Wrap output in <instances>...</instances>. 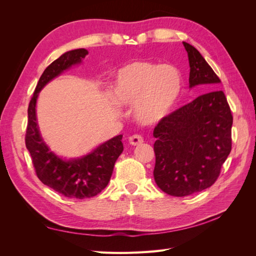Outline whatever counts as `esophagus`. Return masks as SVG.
Instances as JSON below:
<instances>
[{
  "label": "esophagus",
  "mask_w": 256,
  "mask_h": 256,
  "mask_svg": "<svg viewBox=\"0 0 256 256\" xmlns=\"http://www.w3.org/2000/svg\"><path fill=\"white\" fill-rule=\"evenodd\" d=\"M144 142V138H143V136H140V134H134V136H131L130 138H129V143L131 144V145H140V144H142Z\"/></svg>",
  "instance_id": "esophagus-1"
}]
</instances>
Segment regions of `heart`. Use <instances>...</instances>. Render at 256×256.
I'll use <instances>...</instances> for the list:
<instances>
[{
	"instance_id": "b5f03b06",
	"label": "heart",
	"mask_w": 256,
	"mask_h": 256,
	"mask_svg": "<svg viewBox=\"0 0 256 256\" xmlns=\"http://www.w3.org/2000/svg\"><path fill=\"white\" fill-rule=\"evenodd\" d=\"M182 90V76L171 64L134 60L120 68L113 88L114 102L136 104V116L143 124L156 122L172 111Z\"/></svg>"
}]
</instances>
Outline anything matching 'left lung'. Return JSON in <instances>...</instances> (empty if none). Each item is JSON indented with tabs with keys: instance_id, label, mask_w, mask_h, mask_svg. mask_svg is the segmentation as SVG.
<instances>
[{
	"instance_id": "obj_1",
	"label": "left lung",
	"mask_w": 256,
	"mask_h": 256,
	"mask_svg": "<svg viewBox=\"0 0 256 256\" xmlns=\"http://www.w3.org/2000/svg\"><path fill=\"white\" fill-rule=\"evenodd\" d=\"M182 44L190 65L189 86L209 92L166 115L154 129V182L173 196L212 186L232 150L233 115L224 92L216 90L221 80L193 46Z\"/></svg>"
}]
</instances>
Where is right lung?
<instances>
[{"instance_id": "1", "label": "right lung", "mask_w": 256, "mask_h": 256, "mask_svg": "<svg viewBox=\"0 0 256 256\" xmlns=\"http://www.w3.org/2000/svg\"><path fill=\"white\" fill-rule=\"evenodd\" d=\"M88 53L85 49L68 51L44 69L28 104L26 132V146L40 180L62 196L80 200L97 196L109 184L115 162L124 150L122 136L106 141L81 159L62 160L42 141L36 122L35 106L38 92L44 85L65 69L80 63Z\"/></svg>"}]
</instances>
